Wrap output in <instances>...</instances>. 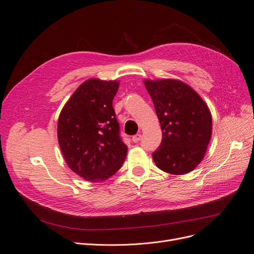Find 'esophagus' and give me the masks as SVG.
Segmentation results:
<instances>
[{
  "mask_svg": "<svg viewBox=\"0 0 254 254\" xmlns=\"http://www.w3.org/2000/svg\"><path fill=\"white\" fill-rule=\"evenodd\" d=\"M141 137H142V134H141V133H137V134H135V135L132 136V141H133L134 143H139L140 140H141Z\"/></svg>",
  "mask_w": 254,
  "mask_h": 254,
  "instance_id": "obj_1",
  "label": "esophagus"
}]
</instances>
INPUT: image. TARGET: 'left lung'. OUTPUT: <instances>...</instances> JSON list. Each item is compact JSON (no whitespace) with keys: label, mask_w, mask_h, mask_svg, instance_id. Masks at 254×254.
I'll return each mask as SVG.
<instances>
[{"label":"left lung","mask_w":254,"mask_h":254,"mask_svg":"<svg viewBox=\"0 0 254 254\" xmlns=\"http://www.w3.org/2000/svg\"><path fill=\"white\" fill-rule=\"evenodd\" d=\"M162 129V142L153 151L165 173L184 175L201 162L212 135L209 107L195 90L175 79L145 80Z\"/></svg>","instance_id":"1"}]
</instances>
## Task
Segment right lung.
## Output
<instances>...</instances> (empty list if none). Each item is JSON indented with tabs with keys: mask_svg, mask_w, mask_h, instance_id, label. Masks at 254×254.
<instances>
[{
	"mask_svg": "<svg viewBox=\"0 0 254 254\" xmlns=\"http://www.w3.org/2000/svg\"><path fill=\"white\" fill-rule=\"evenodd\" d=\"M120 83L91 78L81 83L63 108L57 135L68 167L87 181L110 178L124 163L127 146L112 107Z\"/></svg>",
	"mask_w": 254,
	"mask_h": 254,
	"instance_id": "obj_1",
	"label": "right lung"
}]
</instances>
